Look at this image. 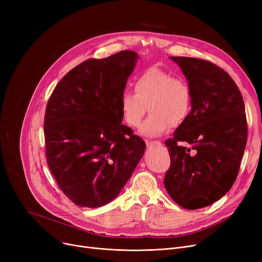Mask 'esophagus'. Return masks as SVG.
<instances>
[{
	"mask_svg": "<svg viewBox=\"0 0 262 262\" xmlns=\"http://www.w3.org/2000/svg\"><path fill=\"white\" fill-rule=\"evenodd\" d=\"M147 146H153V145H161L160 141H146Z\"/></svg>",
	"mask_w": 262,
	"mask_h": 262,
	"instance_id": "obj_1",
	"label": "esophagus"
}]
</instances>
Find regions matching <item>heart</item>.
Instances as JSON below:
<instances>
[{"label": "heart", "instance_id": "b5f03b06", "mask_svg": "<svg viewBox=\"0 0 262 262\" xmlns=\"http://www.w3.org/2000/svg\"><path fill=\"white\" fill-rule=\"evenodd\" d=\"M135 93L121 95L120 108L124 121L138 127L146 109L150 113L140 133L155 137L178 126L188 118L192 106V93L188 82L158 68H150L134 82Z\"/></svg>", "mask_w": 262, "mask_h": 262}]
</instances>
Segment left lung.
Instances as JSON below:
<instances>
[{"mask_svg":"<svg viewBox=\"0 0 262 262\" xmlns=\"http://www.w3.org/2000/svg\"><path fill=\"white\" fill-rule=\"evenodd\" d=\"M170 58L188 80L192 106L166 141L171 166L163 183L175 203L194 210L224 196L236 181L247 139L245 107L236 82L223 69L199 58Z\"/></svg>","mask_w":262,"mask_h":262,"instance_id":"8db88e82","label":"left lung"}]
</instances>
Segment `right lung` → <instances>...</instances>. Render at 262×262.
Returning <instances> with one entry per match:
<instances>
[{"instance_id": "obj_1", "label": "right lung", "mask_w": 262, "mask_h": 262, "mask_svg": "<svg viewBox=\"0 0 262 262\" xmlns=\"http://www.w3.org/2000/svg\"><path fill=\"white\" fill-rule=\"evenodd\" d=\"M138 54L122 51L73 68L55 87L45 117L47 162L60 190L81 207L115 200L144 154L120 108Z\"/></svg>"}]
</instances>
